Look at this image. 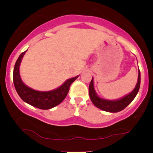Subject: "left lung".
I'll return each instance as SVG.
<instances>
[{
  "label": "left lung",
  "instance_id": "1",
  "mask_svg": "<svg viewBox=\"0 0 153 153\" xmlns=\"http://www.w3.org/2000/svg\"><path fill=\"white\" fill-rule=\"evenodd\" d=\"M140 83H141V73H140V70H139L138 82L133 91L129 95L123 97L122 99L116 100V101H110V100H103L98 97L95 93V89H94L93 79H92L91 83L89 85V95L92 102L97 108L107 112H118L124 109L133 101V100L134 99L136 95H137L138 92H139Z\"/></svg>",
  "mask_w": 153,
  "mask_h": 153
}]
</instances>
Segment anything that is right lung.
<instances>
[{
	"label": "right lung",
	"mask_w": 153,
	"mask_h": 153,
	"mask_svg": "<svg viewBox=\"0 0 153 153\" xmlns=\"http://www.w3.org/2000/svg\"><path fill=\"white\" fill-rule=\"evenodd\" d=\"M26 51L20 54L13 71V82L18 95L25 102L40 109H49L58 105L66 97L71 84L79 76L68 79L61 86L51 91L41 92L31 89L22 82L19 75V65Z\"/></svg>",
	"instance_id": "add662e5"
}]
</instances>
